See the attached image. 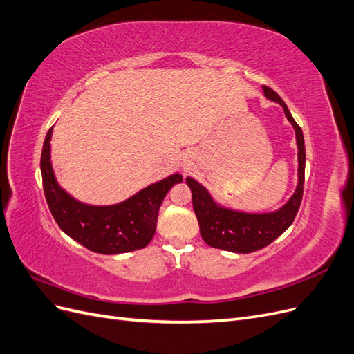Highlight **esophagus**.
<instances>
[{
    "instance_id": "34e87169",
    "label": "esophagus",
    "mask_w": 354,
    "mask_h": 354,
    "mask_svg": "<svg viewBox=\"0 0 354 354\" xmlns=\"http://www.w3.org/2000/svg\"><path fill=\"white\" fill-rule=\"evenodd\" d=\"M190 165H192V160H190L189 158H186V159H185V162H183V168H185V169H189V167H190Z\"/></svg>"
}]
</instances>
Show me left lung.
<instances>
[{"instance_id": "8db88e82", "label": "left lung", "mask_w": 354, "mask_h": 354, "mask_svg": "<svg viewBox=\"0 0 354 354\" xmlns=\"http://www.w3.org/2000/svg\"><path fill=\"white\" fill-rule=\"evenodd\" d=\"M267 100L279 103L288 121L295 131L298 149V181L294 194L281 208L266 212H246L221 205L212 198L208 189L201 185L194 177H186V183L192 190V202L199 223L201 236L212 248L236 254H250L259 251L272 243L276 238L291 226L299 203L303 199L304 169H306V147L301 128L289 112L279 94L263 85Z\"/></svg>"}]
</instances>
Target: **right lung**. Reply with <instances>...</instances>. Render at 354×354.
<instances>
[{"instance_id":"obj_1","label":"right lung","mask_w":354,"mask_h":354,"mask_svg":"<svg viewBox=\"0 0 354 354\" xmlns=\"http://www.w3.org/2000/svg\"><path fill=\"white\" fill-rule=\"evenodd\" d=\"M51 134L53 127L42 146L41 174L59 227L93 252L113 255L145 248L155 234L160 203L171 187L183 181L181 174H171L113 205H91L75 199L57 183L51 165Z\"/></svg>"}]
</instances>
